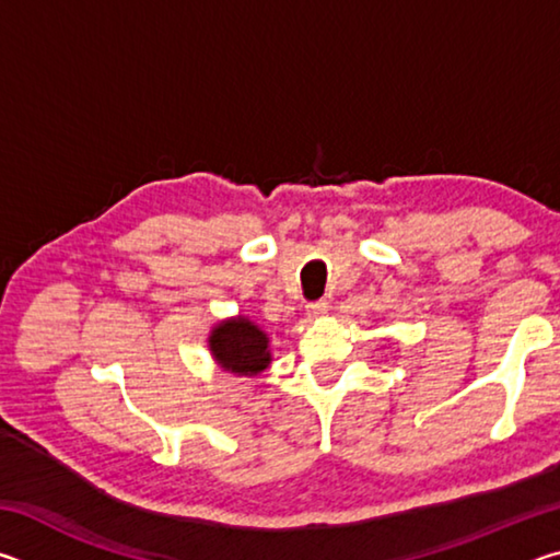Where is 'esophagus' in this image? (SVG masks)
<instances>
[{"label": "esophagus", "mask_w": 560, "mask_h": 560, "mask_svg": "<svg viewBox=\"0 0 560 560\" xmlns=\"http://www.w3.org/2000/svg\"><path fill=\"white\" fill-rule=\"evenodd\" d=\"M308 316L311 318H324L328 314V303L326 301H316V303H308Z\"/></svg>", "instance_id": "34e87169"}]
</instances>
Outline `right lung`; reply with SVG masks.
I'll list each match as a JSON object with an SVG mask.
<instances>
[{
    "instance_id": "obj_1",
    "label": "right lung",
    "mask_w": 560,
    "mask_h": 560,
    "mask_svg": "<svg viewBox=\"0 0 560 560\" xmlns=\"http://www.w3.org/2000/svg\"><path fill=\"white\" fill-rule=\"evenodd\" d=\"M207 348L214 363L236 377L259 375L273 360L267 330L242 314L217 320L207 336Z\"/></svg>"
}]
</instances>
